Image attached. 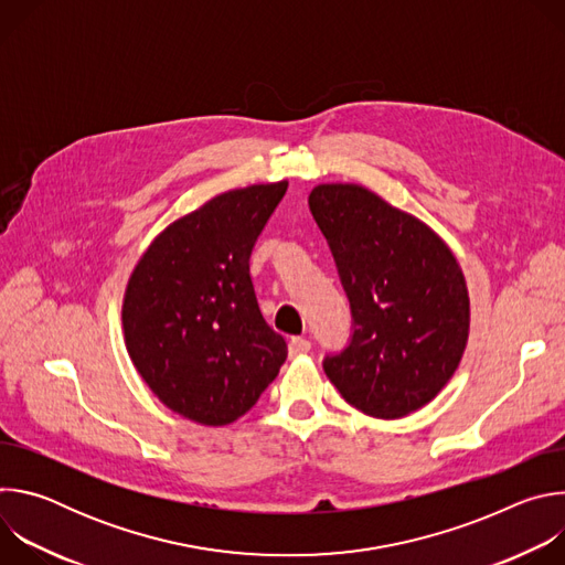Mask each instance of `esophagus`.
I'll list each match as a JSON object with an SVG mask.
<instances>
[{
	"label": "esophagus",
	"instance_id": "esophagus-1",
	"mask_svg": "<svg viewBox=\"0 0 565 565\" xmlns=\"http://www.w3.org/2000/svg\"><path fill=\"white\" fill-rule=\"evenodd\" d=\"M310 351V342L306 338H292L290 344H288V353L290 358H297V355H303Z\"/></svg>",
	"mask_w": 565,
	"mask_h": 565
}]
</instances>
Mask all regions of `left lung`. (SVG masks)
Segmentation results:
<instances>
[{"label": "left lung", "instance_id": "obj_1", "mask_svg": "<svg viewBox=\"0 0 565 565\" xmlns=\"http://www.w3.org/2000/svg\"><path fill=\"white\" fill-rule=\"evenodd\" d=\"M351 301L349 347L324 360L342 397L366 416H409L445 388L469 338L465 275L420 218L355 183L308 196Z\"/></svg>", "mask_w": 565, "mask_h": 565}]
</instances>
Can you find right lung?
<instances>
[{"label":"right lung","instance_id":"right-lung-1","mask_svg":"<svg viewBox=\"0 0 565 565\" xmlns=\"http://www.w3.org/2000/svg\"><path fill=\"white\" fill-rule=\"evenodd\" d=\"M286 190L279 181L210 199L160 232L127 281V353L153 395L199 425L250 412L286 362L250 279L255 241Z\"/></svg>","mask_w":565,"mask_h":565}]
</instances>
